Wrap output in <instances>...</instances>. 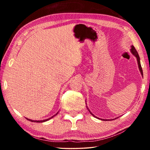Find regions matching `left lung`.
<instances>
[{
  "mask_svg": "<svg viewBox=\"0 0 150 150\" xmlns=\"http://www.w3.org/2000/svg\"><path fill=\"white\" fill-rule=\"evenodd\" d=\"M131 52L132 53V54L137 58V61H138V64L139 69V71H140L141 74H142V75H143V71H142V66H141V64H140V62H139V55H138V52H137L136 50L135 49V47H134L133 46V45H132ZM89 112H90V110H89ZM90 113H91L92 115H93V114L91 112H90ZM93 116H95L93 115Z\"/></svg>",
  "mask_w": 150,
  "mask_h": 150,
  "instance_id": "obj_1",
  "label": "left lung"
}]
</instances>
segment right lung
<instances>
[{"label":"right lung","instance_id":"obj_1","mask_svg":"<svg viewBox=\"0 0 150 150\" xmlns=\"http://www.w3.org/2000/svg\"><path fill=\"white\" fill-rule=\"evenodd\" d=\"M55 116V115H54ZM54 117V116H52V117H51V118H48V119H46V120H30V119H28L27 118V120H30V121H31V122H45V121H47V120H50V118H53Z\"/></svg>","mask_w":150,"mask_h":150}]
</instances>
